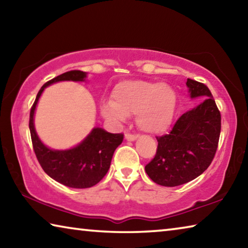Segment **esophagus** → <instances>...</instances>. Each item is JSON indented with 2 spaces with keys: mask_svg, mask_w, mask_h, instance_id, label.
<instances>
[{
  "mask_svg": "<svg viewBox=\"0 0 248 248\" xmlns=\"http://www.w3.org/2000/svg\"><path fill=\"white\" fill-rule=\"evenodd\" d=\"M124 138H125V140H127V141L131 142V141H136L138 136H134V134H130V133H125Z\"/></svg>",
  "mask_w": 248,
  "mask_h": 248,
  "instance_id": "esophagus-1",
  "label": "esophagus"
}]
</instances>
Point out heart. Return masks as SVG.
Returning a JSON list of instances; mask_svg holds the SVG:
<instances>
[{
    "mask_svg": "<svg viewBox=\"0 0 248 248\" xmlns=\"http://www.w3.org/2000/svg\"><path fill=\"white\" fill-rule=\"evenodd\" d=\"M177 95L167 83L132 79L117 84L111 102L103 103L100 112L104 118L123 123L136 114V123L142 131L157 134L164 132L173 121Z\"/></svg>",
    "mask_w": 248,
    "mask_h": 248,
    "instance_id": "obj_1",
    "label": "heart"
}]
</instances>
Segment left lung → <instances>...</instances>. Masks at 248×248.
Listing matches in <instances>:
<instances>
[{
	"label": "left lung",
	"mask_w": 248,
	"mask_h": 248,
	"mask_svg": "<svg viewBox=\"0 0 248 248\" xmlns=\"http://www.w3.org/2000/svg\"><path fill=\"white\" fill-rule=\"evenodd\" d=\"M186 85L190 99L204 98L180 116L169 134L156 138V154L145 171L161 186H179L198 177L211 164L219 143L221 115L211 92L190 78Z\"/></svg>",
	"instance_id": "left-lung-1"
}]
</instances>
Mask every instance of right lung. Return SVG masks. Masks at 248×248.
I'll return each mask as SVG.
<instances>
[{"instance_id":"add662e5","label":"right lung","mask_w":248,"mask_h":248,"mask_svg":"<svg viewBox=\"0 0 248 248\" xmlns=\"http://www.w3.org/2000/svg\"><path fill=\"white\" fill-rule=\"evenodd\" d=\"M86 72L74 70L46 83L37 94L29 116L33 151L45 173L64 186L78 189L93 187L107 174L115 150L123 143L124 134L110 133L103 128L95 127L84 140L73 148L54 150L40 140L33 120L37 104L46 87L63 81L86 82Z\"/></svg>"}]
</instances>
